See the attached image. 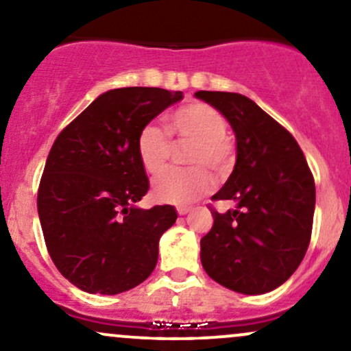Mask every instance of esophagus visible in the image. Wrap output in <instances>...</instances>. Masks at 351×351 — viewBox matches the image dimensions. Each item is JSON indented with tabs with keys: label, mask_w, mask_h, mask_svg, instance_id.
<instances>
[{
	"label": "esophagus",
	"mask_w": 351,
	"mask_h": 351,
	"mask_svg": "<svg viewBox=\"0 0 351 351\" xmlns=\"http://www.w3.org/2000/svg\"><path fill=\"white\" fill-rule=\"evenodd\" d=\"M176 211H178L180 216H184V215H188V213L191 211V209H189V208H178V209H176Z\"/></svg>",
	"instance_id": "34e87169"
}]
</instances>
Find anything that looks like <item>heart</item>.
I'll list each match as a JSON object with an SVG mask.
<instances>
[{"mask_svg":"<svg viewBox=\"0 0 351 351\" xmlns=\"http://www.w3.org/2000/svg\"><path fill=\"white\" fill-rule=\"evenodd\" d=\"M168 128L178 143H193L188 163L195 168L171 170L153 184V196L160 203L186 206L195 203L213 189L211 168L223 176L231 170L234 153L228 138L224 117L211 106L193 102L180 107L168 117ZM136 155L143 170L160 175L167 168L171 155V142L163 130L147 125L136 138Z\"/></svg>","mask_w":351,"mask_h":351,"instance_id":"heart-1","label":"heart"}]
</instances>
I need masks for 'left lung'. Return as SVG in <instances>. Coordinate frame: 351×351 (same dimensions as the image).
<instances>
[{
  "mask_svg": "<svg viewBox=\"0 0 351 351\" xmlns=\"http://www.w3.org/2000/svg\"><path fill=\"white\" fill-rule=\"evenodd\" d=\"M236 136V165L213 199L236 209L211 211L201 239V264L213 280L245 295L284 284L307 252L315 211V183L295 138L254 100L234 92H196Z\"/></svg>",
  "mask_w": 351,
  "mask_h": 351,
  "instance_id": "1",
  "label": "left lung"
}]
</instances>
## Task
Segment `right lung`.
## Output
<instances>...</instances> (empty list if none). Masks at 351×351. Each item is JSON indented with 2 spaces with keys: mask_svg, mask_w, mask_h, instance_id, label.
Returning <instances> with one entry per match:
<instances>
[{
  "mask_svg": "<svg viewBox=\"0 0 351 351\" xmlns=\"http://www.w3.org/2000/svg\"><path fill=\"white\" fill-rule=\"evenodd\" d=\"M183 92L122 87L100 94L60 132L39 184L38 213L52 263L88 293L130 291L158 261L176 209L136 206L148 178L136 138Z\"/></svg>",
  "mask_w": 351,
  "mask_h": 351,
  "instance_id": "right-lung-1",
  "label": "right lung"
}]
</instances>
